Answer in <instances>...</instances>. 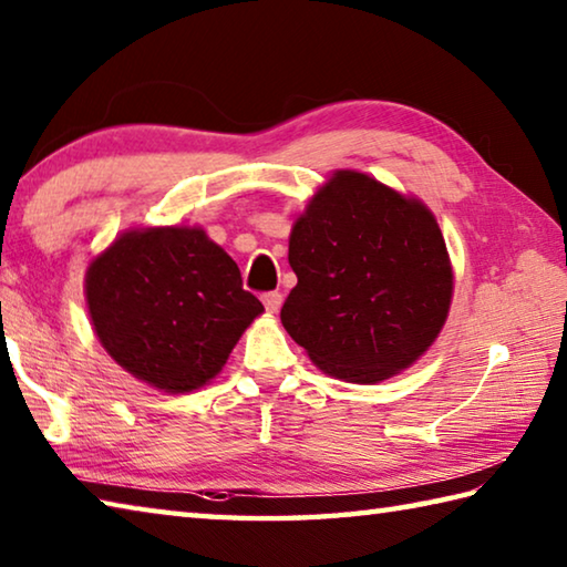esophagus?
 <instances>
[{
  "label": "esophagus",
  "instance_id": "obj_1",
  "mask_svg": "<svg viewBox=\"0 0 567 567\" xmlns=\"http://www.w3.org/2000/svg\"><path fill=\"white\" fill-rule=\"evenodd\" d=\"M262 302H265L267 312H277L282 307V295L280 292H265Z\"/></svg>",
  "mask_w": 567,
  "mask_h": 567
}]
</instances>
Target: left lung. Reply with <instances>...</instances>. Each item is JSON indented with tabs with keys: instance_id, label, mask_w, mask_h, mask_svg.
<instances>
[{
	"instance_id": "obj_1",
	"label": "left lung",
	"mask_w": 567,
	"mask_h": 567,
	"mask_svg": "<svg viewBox=\"0 0 567 567\" xmlns=\"http://www.w3.org/2000/svg\"><path fill=\"white\" fill-rule=\"evenodd\" d=\"M282 324L322 372L380 382L445 324L453 270L435 217L362 172H338L290 235Z\"/></svg>"
}]
</instances>
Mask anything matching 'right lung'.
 <instances>
[{"label": "right lung", "mask_w": 567, "mask_h": 567, "mask_svg": "<svg viewBox=\"0 0 567 567\" xmlns=\"http://www.w3.org/2000/svg\"><path fill=\"white\" fill-rule=\"evenodd\" d=\"M90 318L114 360L167 392L213 380L265 307L237 262L197 227L114 239L87 270Z\"/></svg>", "instance_id": "1"}]
</instances>
